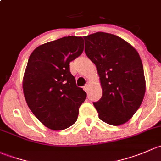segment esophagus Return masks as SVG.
Segmentation results:
<instances>
[{"instance_id":"obj_1","label":"esophagus","mask_w":161,"mask_h":161,"mask_svg":"<svg viewBox=\"0 0 161 161\" xmlns=\"http://www.w3.org/2000/svg\"><path fill=\"white\" fill-rule=\"evenodd\" d=\"M88 87H89V84H85V86L84 87V90L87 92V90H88Z\"/></svg>"}]
</instances>
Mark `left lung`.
<instances>
[{"label": "left lung", "mask_w": 161, "mask_h": 161, "mask_svg": "<svg viewBox=\"0 0 161 161\" xmlns=\"http://www.w3.org/2000/svg\"><path fill=\"white\" fill-rule=\"evenodd\" d=\"M87 57L95 64L102 96L93 102L105 123L120 125L136 113L143 100L146 81L138 52L122 38L98 32L84 36Z\"/></svg>", "instance_id": "1"}]
</instances>
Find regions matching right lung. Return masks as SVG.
<instances>
[{
    "mask_svg": "<svg viewBox=\"0 0 161 161\" xmlns=\"http://www.w3.org/2000/svg\"><path fill=\"white\" fill-rule=\"evenodd\" d=\"M82 37L67 36L38 46L31 53L23 77V92L30 110L53 130L76 122L86 98L69 71V63L84 50Z\"/></svg>",
    "mask_w": 161,
    "mask_h": 161,
    "instance_id": "1",
    "label": "right lung"
}]
</instances>
